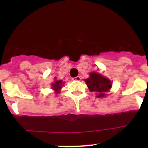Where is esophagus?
I'll use <instances>...</instances> for the list:
<instances>
[{
  "label": "esophagus",
  "instance_id": "1",
  "mask_svg": "<svg viewBox=\"0 0 148 148\" xmlns=\"http://www.w3.org/2000/svg\"><path fill=\"white\" fill-rule=\"evenodd\" d=\"M73 81H77V82H78V81L81 80V77L80 76H76V77H75V78H73Z\"/></svg>",
  "mask_w": 148,
  "mask_h": 148
}]
</instances>
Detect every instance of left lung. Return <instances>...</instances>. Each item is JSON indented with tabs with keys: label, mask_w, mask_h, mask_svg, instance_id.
<instances>
[{
	"label": "left lung",
	"mask_w": 148,
	"mask_h": 148,
	"mask_svg": "<svg viewBox=\"0 0 148 148\" xmlns=\"http://www.w3.org/2000/svg\"><path fill=\"white\" fill-rule=\"evenodd\" d=\"M84 81L90 91L96 92L98 98L104 97V92H108L112 87V83L108 78L96 73H90V78Z\"/></svg>",
	"instance_id": "8db88e82"
}]
</instances>
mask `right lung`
<instances>
[{"instance_id": "right-lung-1", "label": "right lung", "mask_w": 148, "mask_h": 148, "mask_svg": "<svg viewBox=\"0 0 148 148\" xmlns=\"http://www.w3.org/2000/svg\"><path fill=\"white\" fill-rule=\"evenodd\" d=\"M63 86V82H61V80L60 81H56L54 83L52 84V88L56 91V93H59L60 90L61 89Z\"/></svg>"}]
</instances>
